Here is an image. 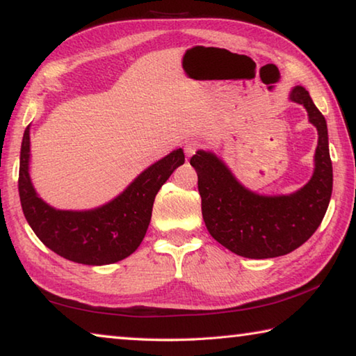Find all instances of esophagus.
<instances>
[{
  "instance_id": "1",
  "label": "esophagus",
  "mask_w": 356,
  "mask_h": 356,
  "mask_svg": "<svg viewBox=\"0 0 356 356\" xmlns=\"http://www.w3.org/2000/svg\"><path fill=\"white\" fill-rule=\"evenodd\" d=\"M200 149H201V141L188 140L185 143V154L188 156H191L193 154H196Z\"/></svg>"
}]
</instances>
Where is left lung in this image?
<instances>
[{
    "label": "left lung",
    "instance_id": "1",
    "mask_svg": "<svg viewBox=\"0 0 356 356\" xmlns=\"http://www.w3.org/2000/svg\"><path fill=\"white\" fill-rule=\"evenodd\" d=\"M291 99L301 104L317 127L316 170L308 184L291 196H259L243 188L213 154L200 150L190 159L197 172L202 218L216 242L238 256L268 259L303 245L327 212L333 190L327 120L305 88Z\"/></svg>",
    "mask_w": 356,
    "mask_h": 356
}]
</instances>
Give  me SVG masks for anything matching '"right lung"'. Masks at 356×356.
<instances>
[{
    "mask_svg": "<svg viewBox=\"0 0 356 356\" xmlns=\"http://www.w3.org/2000/svg\"><path fill=\"white\" fill-rule=\"evenodd\" d=\"M29 125L20 152L19 193L25 218L47 248L72 262L105 265L122 261L140 246L152 216L156 193L172 171L184 165L177 149L135 179L122 195L88 212L55 210L35 195L28 174Z\"/></svg>",
    "mask_w": 356,
    "mask_h": 356,
    "instance_id": "right-lung-1",
    "label": "right lung"
}]
</instances>
